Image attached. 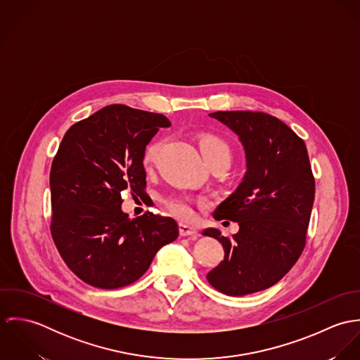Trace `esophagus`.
<instances>
[{"mask_svg":"<svg viewBox=\"0 0 360 360\" xmlns=\"http://www.w3.org/2000/svg\"><path fill=\"white\" fill-rule=\"evenodd\" d=\"M180 236L183 237H197L198 236V230L193 226H187V224H180Z\"/></svg>","mask_w":360,"mask_h":360,"instance_id":"34e87169","label":"esophagus"}]
</instances>
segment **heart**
Returning a JSON list of instances; mask_svg holds the SVG:
<instances>
[{
	"label": "heart",
	"instance_id": "obj_1",
	"mask_svg": "<svg viewBox=\"0 0 360 360\" xmlns=\"http://www.w3.org/2000/svg\"><path fill=\"white\" fill-rule=\"evenodd\" d=\"M198 147H200V151L204 156L206 163L210 160H214V159H224L227 162L230 159V154H231L230 147L219 136L202 134L198 140ZM160 148H162L160 141H155L146 148L144 155H143V165L146 167H150L154 165ZM165 205L172 214H174L176 217H179L181 220H190L194 216V206H193L191 200H188L187 197H170V198L165 200Z\"/></svg>",
	"mask_w": 360,
	"mask_h": 360
}]
</instances>
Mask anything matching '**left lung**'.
I'll use <instances>...</instances> for the list:
<instances>
[{
	"label": "left lung",
	"instance_id": "obj_1",
	"mask_svg": "<svg viewBox=\"0 0 360 360\" xmlns=\"http://www.w3.org/2000/svg\"><path fill=\"white\" fill-rule=\"evenodd\" d=\"M238 136L247 172L237 190L213 212L216 220L237 221L231 238L219 229L204 236L224 248L223 260L206 278L229 297L263 291L280 281L301 257L314 201L308 150L285 123L251 110L209 113Z\"/></svg>",
	"mask_w": 360,
	"mask_h": 360
}]
</instances>
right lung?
<instances>
[{
    "mask_svg": "<svg viewBox=\"0 0 360 360\" xmlns=\"http://www.w3.org/2000/svg\"><path fill=\"white\" fill-rule=\"evenodd\" d=\"M160 113L108 105L75 123L52 160L51 234L68 267L84 283L113 290L139 280L156 252L179 236L172 217L150 212L130 219L122 193L143 194V155Z\"/></svg>",
    "mask_w": 360,
    "mask_h": 360,
    "instance_id": "1",
    "label": "right lung"
}]
</instances>
